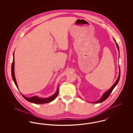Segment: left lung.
Here are the masks:
<instances>
[{"mask_svg":"<svg viewBox=\"0 0 133 133\" xmlns=\"http://www.w3.org/2000/svg\"><path fill=\"white\" fill-rule=\"evenodd\" d=\"M114 40L115 41V42H116V46H117V49H118V50L119 52L120 53V52H119V46H118V44L117 43V42H116V40H115V39H114ZM120 67H119V76H118V78L117 80H116V81L115 83L113 84V85L111 87V88L109 89L105 93H104V94L103 95V96L101 97V98L99 100H98L97 101L94 102H92V103H101L102 102L104 101L105 100H106L109 97V96H110V95L111 94V93H112V91H113V89L115 88V87L116 86V85L118 84V83L119 81V80H120Z\"/></svg>","mask_w":133,"mask_h":133,"instance_id":"1","label":"left lung"}]
</instances>
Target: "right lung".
Here are the masks:
<instances>
[{"label":"right lung","mask_w":133,"mask_h":133,"mask_svg":"<svg viewBox=\"0 0 133 133\" xmlns=\"http://www.w3.org/2000/svg\"><path fill=\"white\" fill-rule=\"evenodd\" d=\"M11 75H12L13 80L15 83L16 86L18 88V86L16 82V80L15 77V74H14V51L13 54V62L12 64V66H11ZM58 93H59V89H58V87H57V91H56L55 94L51 96L50 97H49L47 98H40V97H38L37 96L28 98V97H26L25 96H24V95L22 94L21 95L27 101L33 103H35V104H43L45 103H48L50 102L53 101L57 97Z\"/></svg>","instance_id":"obj_1"}]
</instances>
